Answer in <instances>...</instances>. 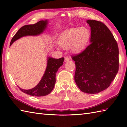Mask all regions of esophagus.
Masks as SVG:
<instances>
[{
	"instance_id": "34e87169",
	"label": "esophagus",
	"mask_w": 127,
	"mask_h": 127,
	"mask_svg": "<svg viewBox=\"0 0 127 127\" xmlns=\"http://www.w3.org/2000/svg\"><path fill=\"white\" fill-rule=\"evenodd\" d=\"M70 59V58L69 57H65V62L69 61Z\"/></svg>"
}]
</instances>
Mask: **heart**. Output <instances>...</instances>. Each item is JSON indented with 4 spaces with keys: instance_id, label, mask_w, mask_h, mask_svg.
<instances>
[{
    "instance_id": "b5f03b06",
    "label": "heart",
    "mask_w": 127,
    "mask_h": 127,
    "mask_svg": "<svg viewBox=\"0 0 127 127\" xmlns=\"http://www.w3.org/2000/svg\"><path fill=\"white\" fill-rule=\"evenodd\" d=\"M91 33L86 27L72 28L66 31L62 35L59 41L60 46L64 48L70 49L73 52H80L90 39Z\"/></svg>"
}]
</instances>
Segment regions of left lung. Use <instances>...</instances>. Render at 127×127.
I'll list each match as a JSON object with an SVG mask.
<instances>
[{
	"label": "left lung",
	"mask_w": 127,
	"mask_h": 127,
	"mask_svg": "<svg viewBox=\"0 0 127 127\" xmlns=\"http://www.w3.org/2000/svg\"><path fill=\"white\" fill-rule=\"evenodd\" d=\"M90 43L82 52L72 56L75 62V81L82 92L96 94L106 90L118 71L117 43L103 23L89 20Z\"/></svg>",
	"instance_id": "left-lung-1"
}]
</instances>
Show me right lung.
Here are the masks:
<instances>
[{"label": "right lung", "mask_w": 127, "mask_h": 127, "mask_svg": "<svg viewBox=\"0 0 127 127\" xmlns=\"http://www.w3.org/2000/svg\"><path fill=\"white\" fill-rule=\"evenodd\" d=\"M48 20H46L40 21L34 25L24 26L13 36L10 46L16 40L23 36H36L42 34L46 28ZM64 61L63 57L56 59L48 57L46 69L38 84L31 90L19 88L23 92L32 96H43L48 95L53 90L56 83V74L60 66L63 65Z\"/></svg>", "instance_id": "obj_1"}]
</instances>
